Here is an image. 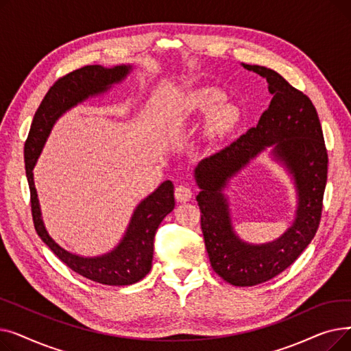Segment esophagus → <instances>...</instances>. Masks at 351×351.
Returning <instances> with one entry per match:
<instances>
[{
  "instance_id": "esophagus-1",
  "label": "esophagus",
  "mask_w": 351,
  "mask_h": 351,
  "mask_svg": "<svg viewBox=\"0 0 351 351\" xmlns=\"http://www.w3.org/2000/svg\"><path fill=\"white\" fill-rule=\"evenodd\" d=\"M192 197V191L191 188L185 186V185H179L175 189V199L178 202H189Z\"/></svg>"
}]
</instances>
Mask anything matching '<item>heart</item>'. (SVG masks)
<instances>
[{"label": "heart", "mask_w": 351, "mask_h": 351, "mask_svg": "<svg viewBox=\"0 0 351 351\" xmlns=\"http://www.w3.org/2000/svg\"><path fill=\"white\" fill-rule=\"evenodd\" d=\"M223 95L222 92L217 89H199L192 94L191 102L192 106L202 110V112H208L213 108L222 102ZM239 112L237 109L232 105H222L213 110L210 117V132L213 135H223L229 132L230 129L237 123Z\"/></svg>", "instance_id": "1"}]
</instances>
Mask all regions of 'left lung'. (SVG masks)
Wrapping results in <instances>:
<instances>
[{"instance_id": "1", "label": "left lung", "mask_w": 351, "mask_h": 351, "mask_svg": "<svg viewBox=\"0 0 351 351\" xmlns=\"http://www.w3.org/2000/svg\"><path fill=\"white\" fill-rule=\"evenodd\" d=\"M267 81L273 95L256 128L199 163L195 171L202 189L196 196L200 228L213 270L233 286H254L286 270L315 237L323 209L327 182V149L317 110L307 95L291 86L280 73L243 64ZM275 153L297 179L300 208L293 226L273 244L250 247L231 230L225 199L219 191L265 145Z\"/></svg>"}]
</instances>
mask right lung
Here are the masks:
<instances>
[{
	"label": "right lung",
	"mask_w": 351,
	"mask_h": 351,
	"mask_svg": "<svg viewBox=\"0 0 351 351\" xmlns=\"http://www.w3.org/2000/svg\"><path fill=\"white\" fill-rule=\"evenodd\" d=\"M131 66L126 65L115 68L86 65L58 78L48 89L47 95L36 109L24 146L25 173L31 196V213L36 233L55 253V256L71 270L84 276L85 279L108 286L134 285L149 273L154 257L155 233L163 217L175 208L172 182H163L136 208L123 241L112 253L88 259V257H80L60 247L47 233L41 220L32 169L53 122L71 106L86 99L89 95L101 94L114 82L121 81Z\"/></svg>",
	"instance_id": "right-lung-1"
}]
</instances>
